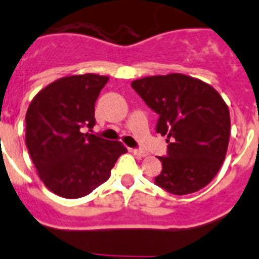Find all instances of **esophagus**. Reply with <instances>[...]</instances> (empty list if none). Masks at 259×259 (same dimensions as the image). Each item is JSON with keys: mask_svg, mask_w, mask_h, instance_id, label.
Returning <instances> with one entry per match:
<instances>
[{"mask_svg": "<svg viewBox=\"0 0 259 259\" xmlns=\"http://www.w3.org/2000/svg\"><path fill=\"white\" fill-rule=\"evenodd\" d=\"M133 152H134L135 156H138V157H147V156H148V152L144 151V149L135 148V149H133Z\"/></svg>", "mask_w": 259, "mask_h": 259, "instance_id": "34e87169", "label": "esophagus"}]
</instances>
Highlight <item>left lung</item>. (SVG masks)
Returning a JSON list of instances; mask_svg holds the SVG:
<instances>
[{
  "label": "left lung",
  "instance_id": "1",
  "mask_svg": "<svg viewBox=\"0 0 259 259\" xmlns=\"http://www.w3.org/2000/svg\"><path fill=\"white\" fill-rule=\"evenodd\" d=\"M132 87L158 115L156 132L167 135L154 184L175 195L206 187L224 162L230 138V112L219 92L183 74L147 76Z\"/></svg>",
  "mask_w": 259,
  "mask_h": 259
}]
</instances>
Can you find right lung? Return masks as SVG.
I'll use <instances>...</instances> for the list:
<instances>
[{
	"mask_svg": "<svg viewBox=\"0 0 259 259\" xmlns=\"http://www.w3.org/2000/svg\"><path fill=\"white\" fill-rule=\"evenodd\" d=\"M107 81L96 74L61 78L42 89L26 111V148L40 180L60 197L89 194L127 152L120 142L84 133L96 125L94 105Z\"/></svg>",
	"mask_w": 259,
	"mask_h": 259,
	"instance_id": "1",
	"label": "right lung"
}]
</instances>
